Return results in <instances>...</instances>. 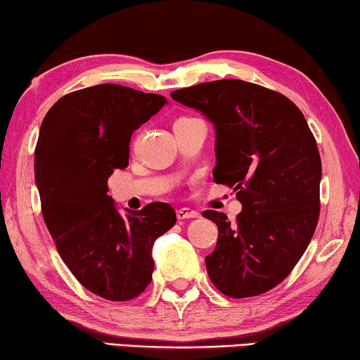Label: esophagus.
Listing matches in <instances>:
<instances>
[{
  "label": "esophagus",
  "mask_w": 360,
  "mask_h": 360,
  "mask_svg": "<svg viewBox=\"0 0 360 360\" xmlns=\"http://www.w3.org/2000/svg\"><path fill=\"white\" fill-rule=\"evenodd\" d=\"M176 218H179V219L198 218V211H195L191 208H180V210H176Z\"/></svg>",
  "instance_id": "esophagus-1"
}]
</instances>
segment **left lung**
Returning <instances> with one entry per match:
<instances>
[{
    "mask_svg": "<svg viewBox=\"0 0 360 360\" xmlns=\"http://www.w3.org/2000/svg\"><path fill=\"white\" fill-rule=\"evenodd\" d=\"M216 131V184L233 186L243 213L208 210L218 243L206 255L210 280L231 298L283 282L307 250L319 218L321 159L303 112L282 93L243 80H216L172 91Z\"/></svg>",
    "mask_w": 360,
    "mask_h": 360,
    "instance_id": "obj_1",
    "label": "left lung"
}]
</instances>
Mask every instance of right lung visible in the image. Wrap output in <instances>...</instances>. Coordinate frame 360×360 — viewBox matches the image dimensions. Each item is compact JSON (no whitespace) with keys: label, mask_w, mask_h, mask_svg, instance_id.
Wrapping results in <instances>:
<instances>
[{"label":"right lung","mask_w":360,"mask_h":360,"mask_svg":"<svg viewBox=\"0 0 360 360\" xmlns=\"http://www.w3.org/2000/svg\"><path fill=\"white\" fill-rule=\"evenodd\" d=\"M165 103L155 93L95 85L62 96L39 131L34 172L49 233L78 282L111 302L144 292L152 245L176 223L170 205L121 214L108 195L112 172L129 164L132 132Z\"/></svg>","instance_id":"obj_1"}]
</instances>
